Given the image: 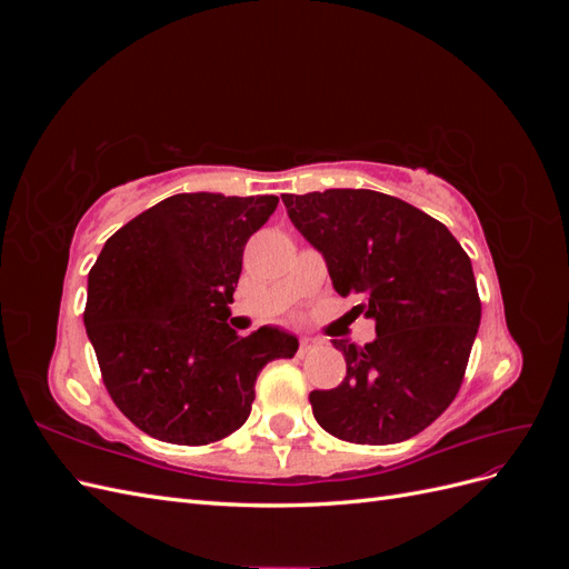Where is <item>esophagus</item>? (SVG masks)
Returning <instances> with one entry per match:
<instances>
[{
  "mask_svg": "<svg viewBox=\"0 0 569 569\" xmlns=\"http://www.w3.org/2000/svg\"><path fill=\"white\" fill-rule=\"evenodd\" d=\"M318 343H320V341H318L316 337L303 335V337H301V349H299V351H301V353H308L313 347H318Z\"/></svg>",
  "mask_w": 569,
  "mask_h": 569,
  "instance_id": "1",
  "label": "esophagus"
}]
</instances>
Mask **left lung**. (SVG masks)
<instances>
[{"mask_svg":"<svg viewBox=\"0 0 569 569\" xmlns=\"http://www.w3.org/2000/svg\"><path fill=\"white\" fill-rule=\"evenodd\" d=\"M289 220L325 258L337 295L375 341L335 339L347 377L311 391L318 425L337 439L385 446L420 435L451 406L477 337L481 303L470 256L432 216L372 189L282 197Z\"/></svg>","mask_w":569,"mask_h":569,"instance_id":"8db88e82","label":"left lung"}]
</instances>
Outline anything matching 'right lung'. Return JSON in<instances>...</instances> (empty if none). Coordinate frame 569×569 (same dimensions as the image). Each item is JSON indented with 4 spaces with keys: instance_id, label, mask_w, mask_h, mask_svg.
I'll list each match as a JSON object with an SVG mask.
<instances>
[{
    "instance_id": "1",
    "label": "right lung",
    "mask_w": 569,
    "mask_h": 569,
    "mask_svg": "<svg viewBox=\"0 0 569 569\" xmlns=\"http://www.w3.org/2000/svg\"><path fill=\"white\" fill-rule=\"evenodd\" d=\"M278 197L176 194L107 239L88 278L84 330L107 391L153 439L203 446L251 412L256 377L291 358L280 327L239 337L228 325L249 237Z\"/></svg>"
}]
</instances>
